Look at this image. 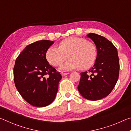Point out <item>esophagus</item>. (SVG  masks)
I'll use <instances>...</instances> for the list:
<instances>
[{
	"instance_id": "esophagus-1",
	"label": "esophagus",
	"mask_w": 131,
	"mask_h": 131,
	"mask_svg": "<svg viewBox=\"0 0 131 131\" xmlns=\"http://www.w3.org/2000/svg\"><path fill=\"white\" fill-rule=\"evenodd\" d=\"M68 74H69V73H64V72H62L61 73V75L62 76H66V75H67Z\"/></svg>"
}]
</instances>
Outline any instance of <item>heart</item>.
<instances>
[{"instance_id":"1","label":"heart","mask_w":131,"mask_h":131,"mask_svg":"<svg viewBox=\"0 0 131 131\" xmlns=\"http://www.w3.org/2000/svg\"><path fill=\"white\" fill-rule=\"evenodd\" d=\"M97 54V48L92 42L81 37L72 36L62 40L58 48L50 47L46 57L50 63L58 66L66 60L68 55L70 59L61 66L62 70H69L78 68L87 70L95 63Z\"/></svg>"}]
</instances>
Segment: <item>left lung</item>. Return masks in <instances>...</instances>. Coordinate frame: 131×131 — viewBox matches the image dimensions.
Listing matches in <instances>:
<instances>
[{"mask_svg":"<svg viewBox=\"0 0 131 131\" xmlns=\"http://www.w3.org/2000/svg\"><path fill=\"white\" fill-rule=\"evenodd\" d=\"M87 36L96 45L97 57L90 73H80L77 89L84 98L97 101L109 95L116 85L119 76V58L116 47L105 37L92 33Z\"/></svg>","mask_w":131,"mask_h":131,"instance_id":"left-lung-1","label":"left lung"}]
</instances>
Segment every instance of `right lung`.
I'll list each match as a JSON object with an SVG mask.
<instances>
[{
  "instance_id": "add662e5",
  "label": "right lung",
  "mask_w": 131,
  "mask_h": 131,
  "mask_svg": "<svg viewBox=\"0 0 131 131\" xmlns=\"http://www.w3.org/2000/svg\"><path fill=\"white\" fill-rule=\"evenodd\" d=\"M54 43L43 40L30 44L15 60V87L28 103L36 107H45L54 101L62 79L60 73L50 65L46 57Z\"/></svg>"
}]
</instances>
